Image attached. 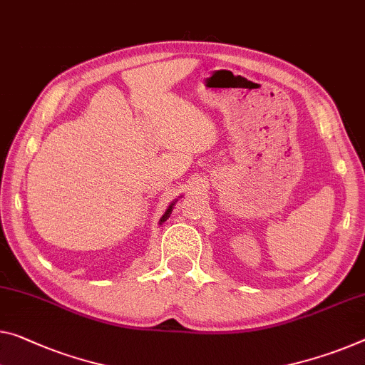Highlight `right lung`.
Masks as SVG:
<instances>
[{"instance_id": "1", "label": "right lung", "mask_w": 365, "mask_h": 365, "mask_svg": "<svg viewBox=\"0 0 365 365\" xmlns=\"http://www.w3.org/2000/svg\"><path fill=\"white\" fill-rule=\"evenodd\" d=\"M173 205H175V204H171V205H170V209H168V210H166V214H165L163 217H161V222H165V220H166V218H168V217H170V214H171V209H173Z\"/></svg>"}]
</instances>
